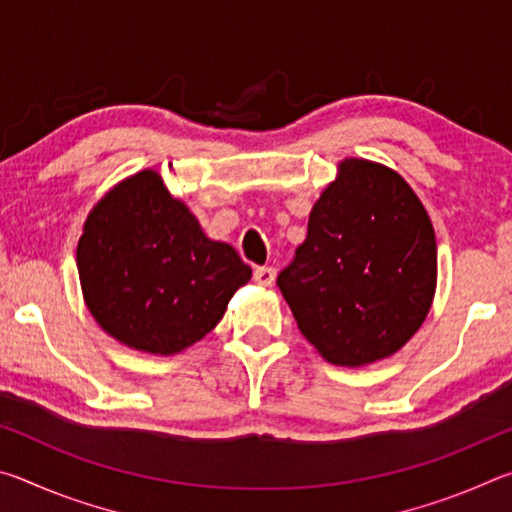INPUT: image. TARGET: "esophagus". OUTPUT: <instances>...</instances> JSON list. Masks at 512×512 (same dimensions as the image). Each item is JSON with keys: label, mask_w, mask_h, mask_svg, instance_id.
Segmentation results:
<instances>
[{"label": "esophagus", "mask_w": 512, "mask_h": 512, "mask_svg": "<svg viewBox=\"0 0 512 512\" xmlns=\"http://www.w3.org/2000/svg\"><path fill=\"white\" fill-rule=\"evenodd\" d=\"M255 282L262 284V287H271V284L275 282V268L273 266H257Z\"/></svg>", "instance_id": "obj_1"}]
</instances>
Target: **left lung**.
<instances>
[{
    "label": "left lung",
    "mask_w": 512,
    "mask_h": 512,
    "mask_svg": "<svg viewBox=\"0 0 512 512\" xmlns=\"http://www.w3.org/2000/svg\"><path fill=\"white\" fill-rule=\"evenodd\" d=\"M305 339L339 366L391 357L418 332L436 289V237L395 171L345 160L277 275Z\"/></svg>",
    "instance_id": "left-lung-1"
}]
</instances>
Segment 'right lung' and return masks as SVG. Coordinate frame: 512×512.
<instances>
[{"instance_id": "add662e5", "label": "right lung", "mask_w": 512, "mask_h": 512, "mask_svg": "<svg viewBox=\"0 0 512 512\" xmlns=\"http://www.w3.org/2000/svg\"><path fill=\"white\" fill-rule=\"evenodd\" d=\"M76 266L97 323L151 354L201 341L253 275L235 248L203 235L155 171L101 198L85 221Z\"/></svg>"}]
</instances>
